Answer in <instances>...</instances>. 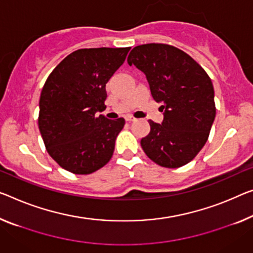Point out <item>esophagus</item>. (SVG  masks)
Segmentation results:
<instances>
[{
	"label": "esophagus",
	"instance_id": "34e87169",
	"mask_svg": "<svg viewBox=\"0 0 253 253\" xmlns=\"http://www.w3.org/2000/svg\"><path fill=\"white\" fill-rule=\"evenodd\" d=\"M126 120L127 122H133V121H135V118H134V116H132V115H126Z\"/></svg>",
	"mask_w": 253,
	"mask_h": 253
}]
</instances>
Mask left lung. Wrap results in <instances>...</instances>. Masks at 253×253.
Segmentation results:
<instances>
[{"instance_id": "8db88e82", "label": "left lung", "mask_w": 253, "mask_h": 253, "mask_svg": "<svg viewBox=\"0 0 253 253\" xmlns=\"http://www.w3.org/2000/svg\"><path fill=\"white\" fill-rule=\"evenodd\" d=\"M127 63L145 73L164 112L162 124L149 120V134L140 141L143 151L167 169L188 164L207 142L216 116L211 78L191 56L166 44L135 46Z\"/></svg>"}]
</instances>
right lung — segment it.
Segmentation results:
<instances>
[{"label": "right lung", "mask_w": 253, "mask_h": 253, "mask_svg": "<svg viewBox=\"0 0 253 253\" xmlns=\"http://www.w3.org/2000/svg\"><path fill=\"white\" fill-rule=\"evenodd\" d=\"M130 47L81 48L53 70L42 89L38 126L49 156L75 174L106 165L123 118L108 120L106 84L126 61Z\"/></svg>", "instance_id": "right-lung-1"}]
</instances>
